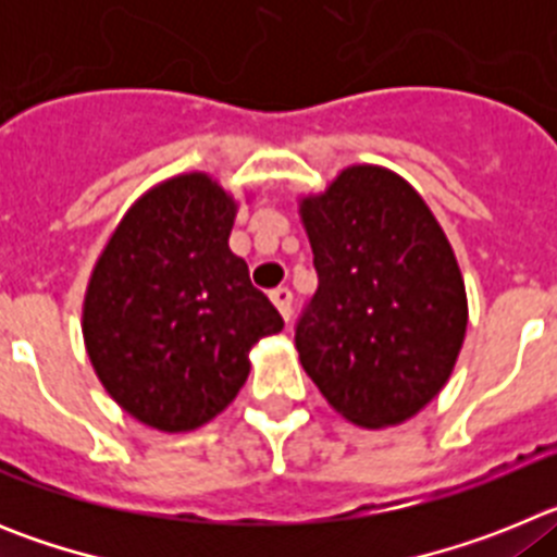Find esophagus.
I'll list each match as a JSON object with an SVG mask.
<instances>
[{
    "mask_svg": "<svg viewBox=\"0 0 557 557\" xmlns=\"http://www.w3.org/2000/svg\"><path fill=\"white\" fill-rule=\"evenodd\" d=\"M270 301H273L275 309L282 312L284 321H289V318H293V293H289L287 287H275L273 293H270Z\"/></svg>",
    "mask_w": 557,
    "mask_h": 557,
    "instance_id": "1",
    "label": "esophagus"
}]
</instances>
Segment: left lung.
Masks as SVG:
<instances>
[{
	"label": "left lung",
	"instance_id": "obj_1",
	"mask_svg": "<svg viewBox=\"0 0 557 557\" xmlns=\"http://www.w3.org/2000/svg\"><path fill=\"white\" fill-rule=\"evenodd\" d=\"M318 293L295 348L334 412L366 430L410 421L449 382L469 298L426 200L398 172L351 164L298 198Z\"/></svg>",
	"mask_w": 557,
	"mask_h": 557
}]
</instances>
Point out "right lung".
Returning a JSON list of instances; mask_svg holds the SVG:
<instances>
[{
  "label": "right lung",
  "instance_id": "1",
  "mask_svg": "<svg viewBox=\"0 0 557 557\" xmlns=\"http://www.w3.org/2000/svg\"><path fill=\"white\" fill-rule=\"evenodd\" d=\"M239 200L181 172L133 200L83 295V343L100 385L139 424L191 432L243 391L250 348L284 329L228 248Z\"/></svg>",
  "mask_w": 557,
  "mask_h": 557
}]
</instances>
